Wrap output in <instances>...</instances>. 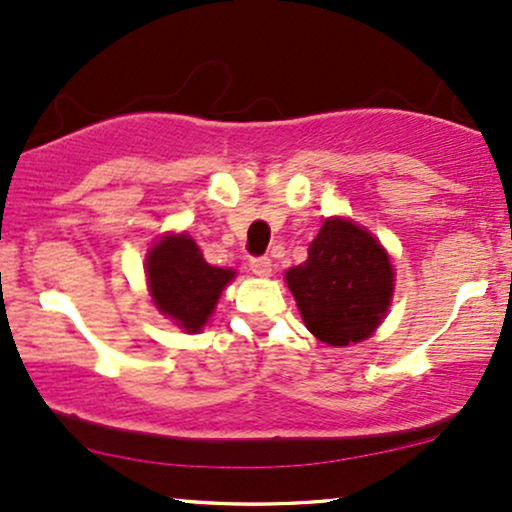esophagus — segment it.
Masks as SVG:
<instances>
[{"label":"esophagus","instance_id":"34e87169","mask_svg":"<svg viewBox=\"0 0 512 512\" xmlns=\"http://www.w3.org/2000/svg\"><path fill=\"white\" fill-rule=\"evenodd\" d=\"M250 272L255 276H262V279H267V276H272V272H274V264L269 257H252Z\"/></svg>","mask_w":512,"mask_h":512}]
</instances>
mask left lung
Instances as JSON below:
<instances>
[{
    "label": "left lung",
    "mask_w": 512,
    "mask_h": 512,
    "mask_svg": "<svg viewBox=\"0 0 512 512\" xmlns=\"http://www.w3.org/2000/svg\"><path fill=\"white\" fill-rule=\"evenodd\" d=\"M389 252L367 229L343 217L326 219L307 260L286 272L300 317L329 346L365 341L377 331L393 298Z\"/></svg>",
    "instance_id": "left-lung-1"
}]
</instances>
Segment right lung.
<instances>
[{"mask_svg":"<svg viewBox=\"0 0 512 512\" xmlns=\"http://www.w3.org/2000/svg\"><path fill=\"white\" fill-rule=\"evenodd\" d=\"M145 274L157 310L186 334H197L224 286L236 272L205 262L200 248L188 233H166L145 257Z\"/></svg>","mask_w":512,"mask_h":512,"instance_id":"obj_1","label":"right lung"}]
</instances>
